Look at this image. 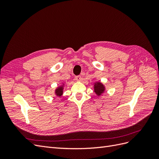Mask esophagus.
<instances>
[{
	"mask_svg": "<svg viewBox=\"0 0 159 159\" xmlns=\"http://www.w3.org/2000/svg\"><path fill=\"white\" fill-rule=\"evenodd\" d=\"M81 79H82V78H81V77L80 75H77V76L75 77V80L76 81H81Z\"/></svg>",
	"mask_w": 159,
	"mask_h": 159,
	"instance_id": "esophagus-1",
	"label": "esophagus"
}]
</instances>
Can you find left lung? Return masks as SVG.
<instances>
[{"instance_id":"obj_1","label":"left lung","mask_w":159,"mask_h":159,"mask_svg":"<svg viewBox=\"0 0 159 159\" xmlns=\"http://www.w3.org/2000/svg\"><path fill=\"white\" fill-rule=\"evenodd\" d=\"M94 92L96 93L98 96H100L102 95L105 90V88L104 85L101 83L100 81H97L94 84Z\"/></svg>"}]
</instances>
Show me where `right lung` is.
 <instances>
[{"label":"right lung","mask_w":159,"mask_h":159,"mask_svg":"<svg viewBox=\"0 0 159 159\" xmlns=\"http://www.w3.org/2000/svg\"><path fill=\"white\" fill-rule=\"evenodd\" d=\"M64 85H61L59 87H57L56 90H55V94L56 96H58V97H61L63 94V91H64Z\"/></svg>","instance_id":"obj_1"}]
</instances>
